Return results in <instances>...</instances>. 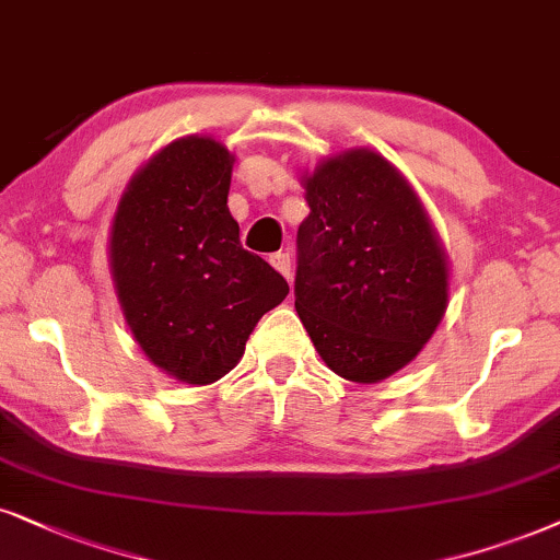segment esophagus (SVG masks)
I'll return each mask as SVG.
<instances>
[{
  "mask_svg": "<svg viewBox=\"0 0 560 560\" xmlns=\"http://www.w3.org/2000/svg\"><path fill=\"white\" fill-rule=\"evenodd\" d=\"M268 260H271V266L281 276H284L287 281H292V258H289V253H273V256Z\"/></svg>",
  "mask_w": 560,
  "mask_h": 560,
  "instance_id": "esophagus-1",
  "label": "esophagus"
}]
</instances>
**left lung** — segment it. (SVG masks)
Here are the masks:
<instances>
[{
    "label": "left lung",
    "mask_w": 560,
    "mask_h": 560,
    "mask_svg": "<svg viewBox=\"0 0 560 560\" xmlns=\"http://www.w3.org/2000/svg\"><path fill=\"white\" fill-rule=\"evenodd\" d=\"M294 307L338 377L372 385L413 362L442 323L447 256L408 180L372 150L304 175Z\"/></svg>",
    "instance_id": "1"
}]
</instances>
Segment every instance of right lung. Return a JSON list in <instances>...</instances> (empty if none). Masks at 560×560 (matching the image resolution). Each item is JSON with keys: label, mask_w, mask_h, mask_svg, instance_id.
<instances>
[{"label": "right lung", "mask_w": 560, "mask_h": 560, "mask_svg": "<svg viewBox=\"0 0 560 560\" xmlns=\"http://www.w3.org/2000/svg\"><path fill=\"white\" fill-rule=\"evenodd\" d=\"M232 158L211 137H183L126 186L110 228V273L147 359L186 385H209L289 284L240 245L228 209Z\"/></svg>", "instance_id": "add662e5"}]
</instances>
